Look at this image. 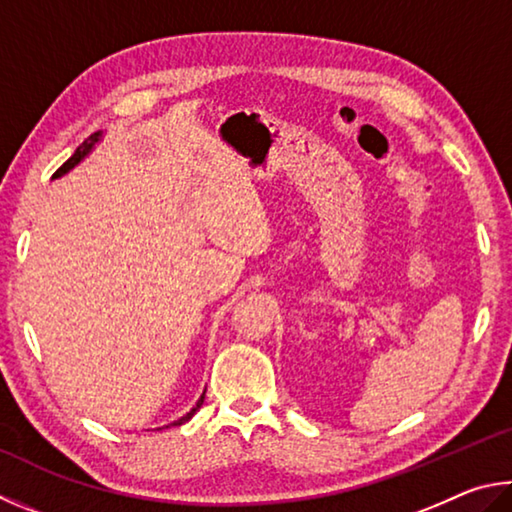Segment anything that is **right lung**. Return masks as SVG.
I'll return each instance as SVG.
<instances>
[{
  "label": "right lung",
  "instance_id": "right-lung-1",
  "mask_svg": "<svg viewBox=\"0 0 512 512\" xmlns=\"http://www.w3.org/2000/svg\"><path fill=\"white\" fill-rule=\"evenodd\" d=\"M96 139H98V134H92V137H87V139H85L83 143H80V146L76 148V152H74V155H71V157H69V159L65 161V164H62V166H60V168L56 170V175H53V177H60L62 173H67V170H69V168H74V166L78 164V161H80V159H83V157L87 155V152H89V148H92V146H94V141H96ZM202 402H204V396H202L200 400H197V405H195V407H193L191 411H188V414H186L184 418H179V420H175V423H173V425H182V423H186V420H188V418H191V416L195 414V411L202 407Z\"/></svg>",
  "mask_w": 512,
  "mask_h": 512
}]
</instances>
